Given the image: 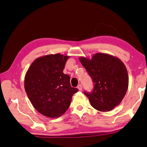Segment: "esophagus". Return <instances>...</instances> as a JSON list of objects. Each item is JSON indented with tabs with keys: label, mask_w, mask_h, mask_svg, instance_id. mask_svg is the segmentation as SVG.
Segmentation results:
<instances>
[{
	"label": "esophagus",
	"mask_w": 147,
	"mask_h": 147,
	"mask_svg": "<svg viewBox=\"0 0 147 147\" xmlns=\"http://www.w3.org/2000/svg\"><path fill=\"white\" fill-rule=\"evenodd\" d=\"M77 88H78L79 90H82V85H80V84L78 85V87H77Z\"/></svg>",
	"instance_id": "34e87169"
}]
</instances>
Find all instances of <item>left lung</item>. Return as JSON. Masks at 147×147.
Wrapping results in <instances>:
<instances>
[{"mask_svg": "<svg viewBox=\"0 0 147 147\" xmlns=\"http://www.w3.org/2000/svg\"><path fill=\"white\" fill-rule=\"evenodd\" d=\"M82 65L94 83L92 93L85 92L95 109L110 111L123 99L129 87L126 67L116 57L107 53H96L91 58H79Z\"/></svg>", "mask_w": 147, "mask_h": 147, "instance_id": "1", "label": "left lung"}]
</instances>
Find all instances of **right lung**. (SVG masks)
Instances as JSON below:
<instances>
[{
    "label": "right lung",
    "instance_id": "1",
    "mask_svg": "<svg viewBox=\"0 0 147 147\" xmlns=\"http://www.w3.org/2000/svg\"><path fill=\"white\" fill-rule=\"evenodd\" d=\"M69 56L47 55L34 60L26 72L24 88L36 110L46 117L56 118L64 114L72 96L78 91L71 86L70 77L63 73Z\"/></svg>",
    "mask_w": 147,
    "mask_h": 147
}]
</instances>
